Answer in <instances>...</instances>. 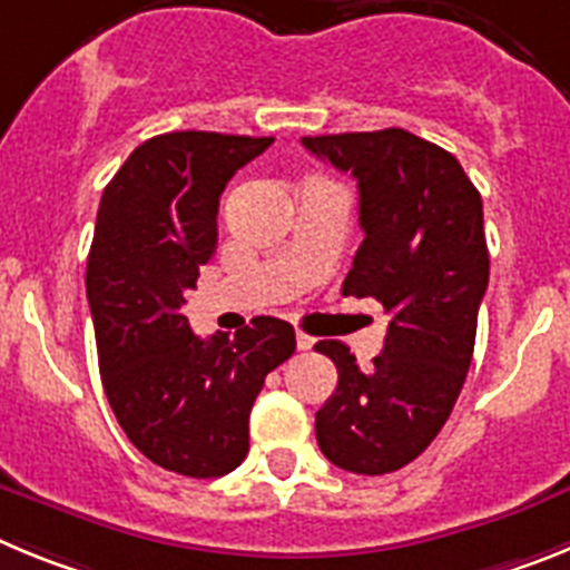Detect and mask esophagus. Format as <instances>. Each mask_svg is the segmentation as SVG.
Returning <instances> with one entry per match:
<instances>
[{
	"label": "esophagus",
	"instance_id": "obj_1",
	"mask_svg": "<svg viewBox=\"0 0 570 570\" xmlns=\"http://www.w3.org/2000/svg\"><path fill=\"white\" fill-rule=\"evenodd\" d=\"M296 347H299V351H311V347H314V340L299 331V334H296Z\"/></svg>",
	"mask_w": 570,
	"mask_h": 570
}]
</instances>
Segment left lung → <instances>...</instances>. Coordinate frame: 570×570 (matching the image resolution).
I'll return each mask as SVG.
<instances>
[{"label":"left lung","instance_id":"8db88e82","mask_svg":"<svg viewBox=\"0 0 570 570\" xmlns=\"http://www.w3.org/2000/svg\"><path fill=\"white\" fill-rule=\"evenodd\" d=\"M302 145L360 188L365 239L342 294L374 296L391 316L367 374L347 345L316 342L340 374L316 411V442L342 471L380 476L434 442L465 385L488 288L482 199L454 154L402 128Z\"/></svg>","mask_w":570,"mask_h":570}]
</instances>
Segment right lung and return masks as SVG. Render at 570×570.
<instances>
[{"label": "right lung", "mask_w": 570, "mask_h": 570, "mask_svg": "<svg viewBox=\"0 0 570 570\" xmlns=\"http://www.w3.org/2000/svg\"><path fill=\"white\" fill-rule=\"evenodd\" d=\"M271 142L210 130L154 136L99 203L85 288L105 396L150 462L194 480L245 460L254 400L296 351L294 328L276 316L199 340L183 314L214 256L225 185Z\"/></svg>", "instance_id": "add662e5"}]
</instances>
